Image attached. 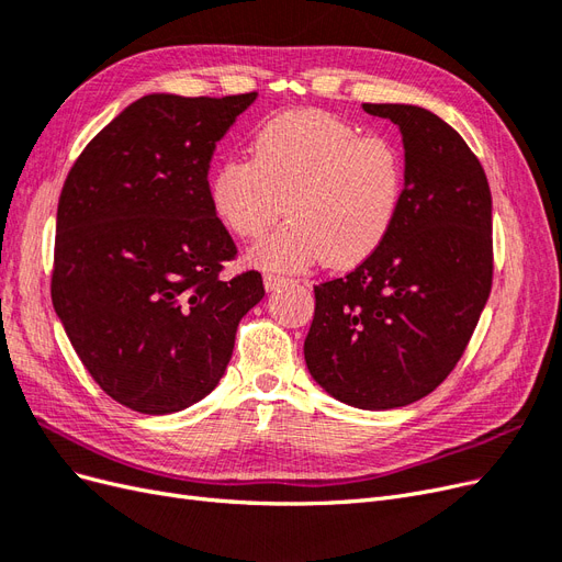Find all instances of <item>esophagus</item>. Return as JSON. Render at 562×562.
<instances>
[{"mask_svg":"<svg viewBox=\"0 0 562 562\" xmlns=\"http://www.w3.org/2000/svg\"><path fill=\"white\" fill-rule=\"evenodd\" d=\"M285 283H288V279H283V277L265 274V288H267V291H279V288H283Z\"/></svg>","mask_w":562,"mask_h":562,"instance_id":"1","label":"esophagus"}]
</instances>
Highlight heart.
Returning a JSON list of instances; mask_svg holds the SVG:
<instances>
[{"label": "heart", "mask_w": 562, "mask_h": 562, "mask_svg": "<svg viewBox=\"0 0 562 562\" xmlns=\"http://www.w3.org/2000/svg\"><path fill=\"white\" fill-rule=\"evenodd\" d=\"M403 194L398 145L321 110L267 119L250 159H225L209 180L215 217L239 239H258L281 211L291 217L248 250V262L267 271L366 262L394 229Z\"/></svg>", "instance_id": "1"}]
</instances>
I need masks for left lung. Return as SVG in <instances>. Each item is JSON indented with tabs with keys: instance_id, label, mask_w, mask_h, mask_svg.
<instances>
[{
	"instance_id": "8db88e82",
	"label": "left lung",
	"mask_w": 562,
	"mask_h": 562,
	"mask_svg": "<svg viewBox=\"0 0 562 562\" xmlns=\"http://www.w3.org/2000/svg\"><path fill=\"white\" fill-rule=\"evenodd\" d=\"M363 110L401 131L403 206L375 255L314 285L304 361L333 398L391 411L431 394L462 359L492 285V196L443 119L398 103Z\"/></svg>"
}]
</instances>
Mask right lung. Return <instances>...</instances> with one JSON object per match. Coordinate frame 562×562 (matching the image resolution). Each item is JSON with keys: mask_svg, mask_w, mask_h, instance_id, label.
<instances>
[{"mask_svg": "<svg viewBox=\"0 0 562 562\" xmlns=\"http://www.w3.org/2000/svg\"><path fill=\"white\" fill-rule=\"evenodd\" d=\"M255 98L143 95L63 184L50 300L83 368L135 413L206 398L265 297L258 271L220 281L236 246L209 199L215 145Z\"/></svg>", "mask_w": 562, "mask_h": 562, "instance_id": "right-lung-1", "label": "right lung"}]
</instances>
